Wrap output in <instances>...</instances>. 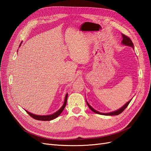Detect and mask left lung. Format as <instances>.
Instances as JSON below:
<instances>
[{
    "mask_svg": "<svg viewBox=\"0 0 151 151\" xmlns=\"http://www.w3.org/2000/svg\"><path fill=\"white\" fill-rule=\"evenodd\" d=\"M122 38H123L122 43L123 45H126V46H129V47H132L133 49H134V44H133V43H132V40H131L129 37H127V36H125V35L122 34ZM132 99H131L130 100H129V101H128L126 104H125L124 105H123V106L122 108H119L118 109H117V110H116V111H112V112H109V113H100L99 111H96V109H94L92 106H91V105L88 103V101H87V100H86V103H87V104L88 105L89 108L91 109V110L93 111V112H94V113H97V114H99V115H110V116H112V115H119V114H120V113H121L123 110H124V109L127 107L128 105H129V104L130 103Z\"/></svg>",
    "mask_w": 151,
    "mask_h": 151,
    "instance_id": "obj_1",
    "label": "left lung"
}]
</instances>
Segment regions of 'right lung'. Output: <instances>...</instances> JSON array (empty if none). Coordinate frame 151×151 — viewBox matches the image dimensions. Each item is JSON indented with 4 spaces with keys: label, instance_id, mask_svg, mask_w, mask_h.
Returning a JSON list of instances; mask_svg holds the SVG:
<instances>
[{
    "label": "right lung",
    "instance_id": "1",
    "mask_svg": "<svg viewBox=\"0 0 151 151\" xmlns=\"http://www.w3.org/2000/svg\"><path fill=\"white\" fill-rule=\"evenodd\" d=\"M22 42L21 43V44L19 45V47L21 45ZM17 52H18V50H17ZM67 96H68V93L66 94L65 95V99H64V103H63V105L62 106V107L58 109V111H57L55 113H54L52 115H35V114L31 113L28 111H26L29 114V115H30L32 118H33L35 120H42V121H50V120H52L55 119V118H57L59 115H60L61 113L63 111V109H64L65 106H66V104H67Z\"/></svg>",
    "mask_w": 151,
    "mask_h": 151
}]
</instances>
